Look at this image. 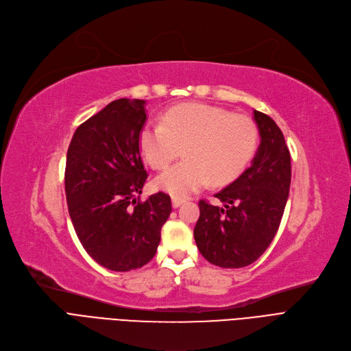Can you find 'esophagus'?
Listing matches in <instances>:
<instances>
[{"mask_svg": "<svg viewBox=\"0 0 351 351\" xmlns=\"http://www.w3.org/2000/svg\"><path fill=\"white\" fill-rule=\"evenodd\" d=\"M186 203V198H178V197H173L171 199V204H173V208H178L181 204Z\"/></svg>", "mask_w": 351, "mask_h": 351, "instance_id": "34e87169", "label": "esophagus"}]
</instances>
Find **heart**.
Segmentation results:
<instances>
[{
    "label": "heart",
    "mask_w": 351,
    "mask_h": 351,
    "mask_svg": "<svg viewBox=\"0 0 351 351\" xmlns=\"http://www.w3.org/2000/svg\"><path fill=\"white\" fill-rule=\"evenodd\" d=\"M258 143L256 123L247 115L202 103L167 110L161 124L147 123L138 136L145 161L162 170L184 147L186 160L156 178V187L187 197L213 184L234 180L253 158Z\"/></svg>",
    "instance_id": "obj_1"
}]
</instances>
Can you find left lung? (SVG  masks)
Listing matches in <instances>:
<instances>
[{"instance_id":"left-lung-1","label":"left lung","mask_w":351,"mask_h":351,"mask_svg":"<svg viewBox=\"0 0 351 351\" xmlns=\"http://www.w3.org/2000/svg\"><path fill=\"white\" fill-rule=\"evenodd\" d=\"M260 145L252 165L214 197L224 207L199 199L194 239L199 253L223 269L254 263L273 241L290 191V152L281 130L254 110Z\"/></svg>"}]
</instances>
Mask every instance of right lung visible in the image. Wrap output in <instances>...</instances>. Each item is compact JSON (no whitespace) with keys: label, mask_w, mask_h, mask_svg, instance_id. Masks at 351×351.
I'll return each instance as SVG.
<instances>
[{"label":"right lung","mask_w":351,"mask_h":351,"mask_svg":"<svg viewBox=\"0 0 351 351\" xmlns=\"http://www.w3.org/2000/svg\"><path fill=\"white\" fill-rule=\"evenodd\" d=\"M145 120L144 99H115L75 130L66 152L65 195L77 237L112 271L152 260L171 213L161 191L140 199L148 177L138 144Z\"/></svg>","instance_id":"add662e5"}]
</instances>
